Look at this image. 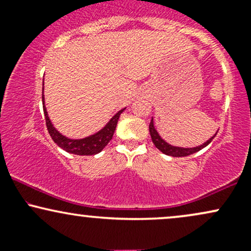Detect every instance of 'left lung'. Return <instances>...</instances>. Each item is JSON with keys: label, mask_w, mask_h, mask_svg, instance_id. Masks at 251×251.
Segmentation results:
<instances>
[{"label": "left lung", "mask_w": 251, "mask_h": 251, "mask_svg": "<svg viewBox=\"0 0 251 251\" xmlns=\"http://www.w3.org/2000/svg\"><path fill=\"white\" fill-rule=\"evenodd\" d=\"M149 129H150V134H151V138H152V142H153L155 148L159 150V151H162L163 153H165V154H168V155H171V157H186V155L196 153V152L201 151V149H204V148H205V146H208L209 144L211 143V140L216 137V134H215L214 137L210 138L208 142L204 143L203 145L196 146V148L184 149V148H177V146L170 145V144H168V143L165 142V140H163L162 138H160V135L158 134L157 129L154 128L153 118H152L151 123H150Z\"/></svg>", "instance_id": "8db88e82"}]
</instances>
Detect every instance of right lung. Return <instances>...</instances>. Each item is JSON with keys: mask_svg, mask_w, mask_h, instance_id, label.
Returning a JSON list of instances; mask_svg holds the SVG:
<instances>
[{"mask_svg": "<svg viewBox=\"0 0 251 251\" xmlns=\"http://www.w3.org/2000/svg\"><path fill=\"white\" fill-rule=\"evenodd\" d=\"M43 89V88H42ZM42 103H43V113H45L46 118V126H47L48 132H50L51 139L54 140V143L57 146H60L62 150H65L66 152H70V153L77 154V155H93L99 153L100 151H102V149L109 143V140L113 137L114 131H116L118 120H119L120 114L125 111V108L120 109L119 112L112 118L111 120L107 123V125L105 126L102 129H100L99 132H97L96 134H92L89 137L83 138V139H70V138L65 137L60 133L57 129L54 127L53 124L50 123V117H48L47 109L45 106V97H43L42 92Z\"/></svg>", "mask_w": 251, "mask_h": 251, "instance_id": "right-lung-1", "label": "right lung"}]
</instances>
